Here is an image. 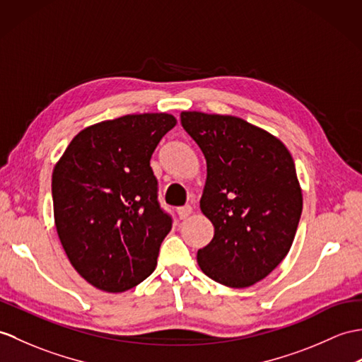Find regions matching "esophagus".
Instances as JSON below:
<instances>
[{"instance_id":"obj_1","label":"esophagus","mask_w":362,"mask_h":362,"mask_svg":"<svg viewBox=\"0 0 362 362\" xmlns=\"http://www.w3.org/2000/svg\"><path fill=\"white\" fill-rule=\"evenodd\" d=\"M192 213V208L189 206V205H187V206H180V208H177V216H179V219L180 221H183V219H187V217L189 216Z\"/></svg>"}]
</instances>
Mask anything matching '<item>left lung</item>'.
I'll return each instance as SVG.
<instances>
[{"mask_svg":"<svg viewBox=\"0 0 362 362\" xmlns=\"http://www.w3.org/2000/svg\"><path fill=\"white\" fill-rule=\"evenodd\" d=\"M183 129L206 160L200 209L214 238L197 264L226 287H250L287 256L302 213L293 157L270 132L233 115L185 111Z\"/></svg>","mask_w":362,"mask_h":362,"instance_id":"left-lung-1","label":"left lung"}]
</instances>
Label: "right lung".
Instances as JSON below:
<instances>
[{
    "instance_id": "right-lung-1",
    "label": "right lung",
    "mask_w": 362,
    "mask_h": 362,
    "mask_svg": "<svg viewBox=\"0 0 362 362\" xmlns=\"http://www.w3.org/2000/svg\"><path fill=\"white\" fill-rule=\"evenodd\" d=\"M175 123L160 112L92 124L54 168L58 238L72 267L98 290L126 291L156 270L173 217L158 204L149 162Z\"/></svg>"
}]
</instances>
